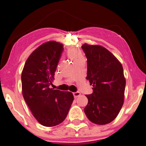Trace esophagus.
I'll list each match as a JSON object with an SVG mask.
<instances>
[{
  "label": "esophagus",
  "instance_id": "esophagus-1",
  "mask_svg": "<svg viewBox=\"0 0 146 146\" xmlns=\"http://www.w3.org/2000/svg\"><path fill=\"white\" fill-rule=\"evenodd\" d=\"M80 95V92H74L73 93V96H74V97H75V98H76L77 97H78Z\"/></svg>",
  "mask_w": 146,
  "mask_h": 146
}]
</instances>
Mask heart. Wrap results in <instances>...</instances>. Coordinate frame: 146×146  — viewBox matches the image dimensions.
Masks as SVG:
<instances>
[{
  "mask_svg": "<svg viewBox=\"0 0 146 146\" xmlns=\"http://www.w3.org/2000/svg\"><path fill=\"white\" fill-rule=\"evenodd\" d=\"M68 55L72 60H75L82 56L80 51L76 49H70L68 51Z\"/></svg>",
  "mask_w": 146,
  "mask_h": 146,
  "instance_id": "obj_1",
  "label": "heart"
}]
</instances>
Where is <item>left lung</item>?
I'll list each match as a JSON object with an SVG mask.
<instances>
[{"instance_id": "8db88e82", "label": "left lung", "mask_w": 146, "mask_h": 146, "mask_svg": "<svg viewBox=\"0 0 146 146\" xmlns=\"http://www.w3.org/2000/svg\"><path fill=\"white\" fill-rule=\"evenodd\" d=\"M87 57L86 79L93 92L86 95L88 103L86 117L98 125L110 123L117 117L124 100L125 78L119 60L107 49L99 45L82 46Z\"/></svg>"}]
</instances>
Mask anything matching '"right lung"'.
Instances as JSON below:
<instances>
[{
  "instance_id": "obj_1",
  "label": "right lung",
  "mask_w": 146,
  "mask_h": 146,
  "mask_svg": "<svg viewBox=\"0 0 146 146\" xmlns=\"http://www.w3.org/2000/svg\"><path fill=\"white\" fill-rule=\"evenodd\" d=\"M63 44L49 41L31 53L21 75L23 95L36 120L53 127L65 120L74 100L72 93L50 88Z\"/></svg>"
}]
</instances>
